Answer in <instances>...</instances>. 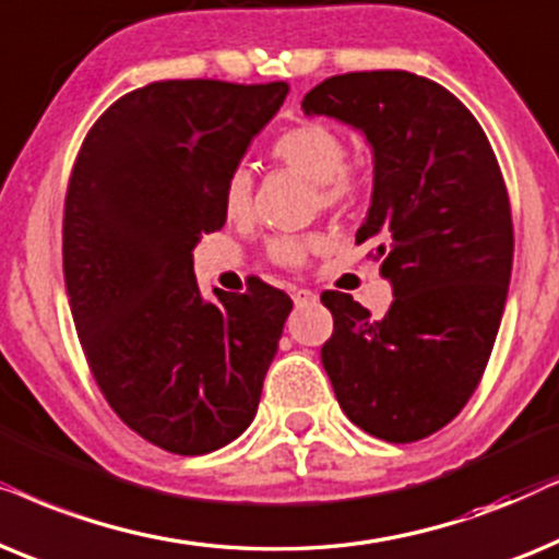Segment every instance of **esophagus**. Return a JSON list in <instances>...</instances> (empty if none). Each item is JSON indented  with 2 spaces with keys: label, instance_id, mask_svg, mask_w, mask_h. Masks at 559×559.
Listing matches in <instances>:
<instances>
[{
  "label": "esophagus",
  "instance_id": "34e87169",
  "mask_svg": "<svg viewBox=\"0 0 559 559\" xmlns=\"http://www.w3.org/2000/svg\"><path fill=\"white\" fill-rule=\"evenodd\" d=\"M292 299H294L296 307H304V304L317 301V294H314V292H309V288H294Z\"/></svg>",
  "mask_w": 559,
  "mask_h": 559
}]
</instances>
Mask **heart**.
<instances>
[{
    "mask_svg": "<svg viewBox=\"0 0 559 559\" xmlns=\"http://www.w3.org/2000/svg\"><path fill=\"white\" fill-rule=\"evenodd\" d=\"M273 155L296 174L319 186V199L324 206H347L360 193V178L345 168L347 143L337 130L322 122H304L299 128L284 132L273 145ZM252 174L245 166L235 168L225 181V214L240 219L250 210ZM307 245L294 237L273 242L271 255L284 265H296L304 260Z\"/></svg>",
    "mask_w": 559,
    "mask_h": 559,
    "instance_id": "1",
    "label": "heart"
}]
</instances>
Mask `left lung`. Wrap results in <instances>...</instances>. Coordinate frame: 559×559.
Segmentation results:
<instances>
[{"label":"left lung","mask_w":559,"mask_h":559,"mask_svg":"<svg viewBox=\"0 0 559 559\" xmlns=\"http://www.w3.org/2000/svg\"><path fill=\"white\" fill-rule=\"evenodd\" d=\"M301 109L366 135L373 193L355 240L376 242L393 288L381 319L353 296L322 294L334 317L322 366L362 431L424 440L463 412L501 326L513 263L501 168L465 104L416 73H342Z\"/></svg>","instance_id":"left-lung-1"}]
</instances>
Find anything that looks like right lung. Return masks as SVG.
I'll return each instance as SVG.
<instances>
[{
	"instance_id": "obj_1",
	"label": "right lung",
	"mask_w": 559,
	"mask_h": 559,
	"mask_svg": "<svg viewBox=\"0 0 559 559\" xmlns=\"http://www.w3.org/2000/svg\"><path fill=\"white\" fill-rule=\"evenodd\" d=\"M288 94L155 81L81 145L63 210V275L88 368L115 414L176 455L225 448L255 419L294 301L252 284L204 299L193 248L225 227V181Z\"/></svg>"
}]
</instances>
